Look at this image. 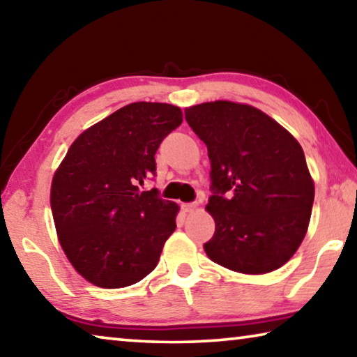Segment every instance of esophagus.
<instances>
[{
    "instance_id": "1",
    "label": "esophagus",
    "mask_w": 357,
    "mask_h": 357,
    "mask_svg": "<svg viewBox=\"0 0 357 357\" xmlns=\"http://www.w3.org/2000/svg\"><path fill=\"white\" fill-rule=\"evenodd\" d=\"M197 208H198L197 203H185V204H183L184 213H193V211H195Z\"/></svg>"
}]
</instances>
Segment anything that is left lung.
I'll return each instance as SVG.
<instances>
[{
    "instance_id": "1",
    "label": "left lung",
    "mask_w": 357,
    "mask_h": 357,
    "mask_svg": "<svg viewBox=\"0 0 357 357\" xmlns=\"http://www.w3.org/2000/svg\"><path fill=\"white\" fill-rule=\"evenodd\" d=\"M192 130L208 146L215 222L204 252L241 274L282 268L309 228L315 184L299 142L258 108L229 100L185 108Z\"/></svg>"
}]
</instances>
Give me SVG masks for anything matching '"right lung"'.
<instances>
[{"label": "right lung", "instance_id": "1", "mask_svg": "<svg viewBox=\"0 0 357 357\" xmlns=\"http://www.w3.org/2000/svg\"><path fill=\"white\" fill-rule=\"evenodd\" d=\"M181 123L179 107L134 102L82 132L53 174L58 241L93 285H134L159 263L179 206L138 185L155 174V151Z\"/></svg>", "mask_w": 357, "mask_h": 357}]
</instances>
